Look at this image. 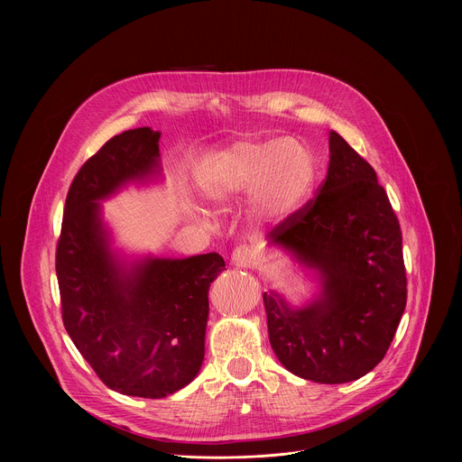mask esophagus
<instances>
[{
	"label": "esophagus",
	"mask_w": 462,
	"mask_h": 462,
	"mask_svg": "<svg viewBox=\"0 0 462 462\" xmlns=\"http://www.w3.org/2000/svg\"><path fill=\"white\" fill-rule=\"evenodd\" d=\"M232 263L236 267H250L254 261V250L250 246H237L232 252Z\"/></svg>",
	"instance_id": "1"
}]
</instances>
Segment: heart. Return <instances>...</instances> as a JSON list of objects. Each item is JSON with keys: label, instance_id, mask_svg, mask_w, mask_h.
Returning a JSON list of instances; mask_svg holds the SVG:
<instances>
[{"label": "heart", "instance_id": "heart-1", "mask_svg": "<svg viewBox=\"0 0 462 462\" xmlns=\"http://www.w3.org/2000/svg\"><path fill=\"white\" fill-rule=\"evenodd\" d=\"M319 177L314 148L294 137L243 135L210 152L195 180L205 199L226 207L250 193V214L261 223L283 221L312 195Z\"/></svg>", "mask_w": 462, "mask_h": 462}]
</instances>
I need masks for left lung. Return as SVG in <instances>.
Here are the masks:
<instances>
[{"label":"left lung","instance_id":"obj_1","mask_svg":"<svg viewBox=\"0 0 462 462\" xmlns=\"http://www.w3.org/2000/svg\"><path fill=\"white\" fill-rule=\"evenodd\" d=\"M267 237L319 283L318 296L300 307L278 291L263 294L278 360L319 383L373 371L406 309L402 232L374 170L337 131L328 134V170L318 197Z\"/></svg>","mask_w":462,"mask_h":462}]
</instances>
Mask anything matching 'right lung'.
<instances>
[{
  "label": "right lung",
  "mask_w": 462,
  "mask_h": 462,
  "mask_svg": "<svg viewBox=\"0 0 462 462\" xmlns=\"http://www.w3.org/2000/svg\"><path fill=\"white\" fill-rule=\"evenodd\" d=\"M159 139L152 127L124 131L80 168L56 248L65 331L109 389L143 399H164L199 373L208 289L225 271L217 252L127 261L111 248L100 201L161 175Z\"/></svg>",
  "instance_id": "right-lung-1"
}]
</instances>
